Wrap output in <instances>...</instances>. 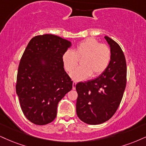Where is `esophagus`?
Here are the masks:
<instances>
[{
    "instance_id": "esophagus-1",
    "label": "esophagus",
    "mask_w": 146,
    "mask_h": 146,
    "mask_svg": "<svg viewBox=\"0 0 146 146\" xmlns=\"http://www.w3.org/2000/svg\"><path fill=\"white\" fill-rule=\"evenodd\" d=\"M76 82H73V84H72V89H76Z\"/></svg>"
}]
</instances>
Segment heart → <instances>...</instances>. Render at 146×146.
I'll return each mask as SVG.
<instances>
[{
    "instance_id": "1",
    "label": "heart",
    "mask_w": 146,
    "mask_h": 146,
    "mask_svg": "<svg viewBox=\"0 0 146 146\" xmlns=\"http://www.w3.org/2000/svg\"><path fill=\"white\" fill-rule=\"evenodd\" d=\"M82 58V66L75 70L79 59ZM110 60V48L93 38L84 39L77 44L74 51L67 50L62 56L66 71L75 70L70 73V77L75 81L85 80L91 75L93 77L100 76L108 67Z\"/></svg>"
}]
</instances>
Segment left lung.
Masks as SVG:
<instances>
[{"label":"left lung","mask_w":146,"mask_h":146,"mask_svg":"<svg viewBox=\"0 0 146 146\" xmlns=\"http://www.w3.org/2000/svg\"><path fill=\"white\" fill-rule=\"evenodd\" d=\"M110 45L111 60L108 67L98 78L76 85L77 116L89 125L108 120L119 106L127 83V64L118 43L106 36Z\"/></svg>","instance_id":"obj_1"}]
</instances>
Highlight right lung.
I'll return each mask as SVG.
<instances>
[{"mask_svg":"<svg viewBox=\"0 0 146 146\" xmlns=\"http://www.w3.org/2000/svg\"><path fill=\"white\" fill-rule=\"evenodd\" d=\"M71 45L57 36L43 35L32 38L23 52L16 93L23 114L35 125L53 121L59 102L72 89L62 62L63 54Z\"/></svg>","mask_w":146,"mask_h":146,"instance_id":"obj_1","label":"right lung"}]
</instances>
